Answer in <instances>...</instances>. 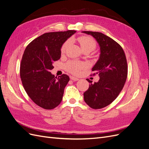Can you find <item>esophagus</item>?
I'll return each instance as SVG.
<instances>
[{"label": "esophagus", "instance_id": "esophagus-1", "mask_svg": "<svg viewBox=\"0 0 149 149\" xmlns=\"http://www.w3.org/2000/svg\"><path fill=\"white\" fill-rule=\"evenodd\" d=\"M70 79L71 80L74 81H78L79 80V78H76V77H74V76H70Z\"/></svg>", "mask_w": 149, "mask_h": 149}]
</instances>
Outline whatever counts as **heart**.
<instances>
[{
  "mask_svg": "<svg viewBox=\"0 0 149 149\" xmlns=\"http://www.w3.org/2000/svg\"><path fill=\"white\" fill-rule=\"evenodd\" d=\"M78 42L79 43L80 46L83 51L88 50L91 52L95 49L96 47V42L94 40L89 36H81L77 38ZM69 40L66 41L63 44L61 48V54H64L66 52V49L68 47ZM66 70L70 72V73L73 74H79L84 68V65L81 62L76 61H70L67 63L65 65Z\"/></svg>",
  "mask_w": 149,
  "mask_h": 149,
  "instance_id": "b5f03b06",
  "label": "heart"
}]
</instances>
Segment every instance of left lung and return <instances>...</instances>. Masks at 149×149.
<instances>
[{"label":"left lung","mask_w":149,"mask_h":149,"mask_svg":"<svg viewBox=\"0 0 149 149\" xmlns=\"http://www.w3.org/2000/svg\"><path fill=\"white\" fill-rule=\"evenodd\" d=\"M91 35L100 46V59L92 68L93 76H100L98 82L92 84L84 93V100L92 109H98L109 105L119 96L127 77V63L125 53L113 39L100 32L84 31Z\"/></svg>","instance_id":"obj_1"}]
</instances>
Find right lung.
<instances>
[{
	"mask_svg": "<svg viewBox=\"0 0 149 149\" xmlns=\"http://www.w3.org/2000/svg\"><path fill=\"white\" fill-rule=\"evenodd\" d=\"M75 30L48 32L31 41L26 47L20 63L22 84L36 104L45 109H53L62 101L64 89L70 81L63 74L51 73L53 63L61 57V47Z\"/></svg>",
	"mask_w": 149,
	"mask_h": 149,
	"instance_id": "right-lung-1",
	"label": "right lung"
}]
</instances>
